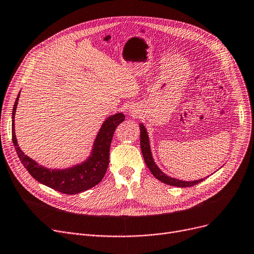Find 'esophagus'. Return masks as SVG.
Returning <instances> with one entry per match:
<instances>
[{"label": "esophagus", "instance_id": "obj_1", "mask_svg": "<svg viewBox=\"0 0 254 254\" xmlns=\"http://www.w3.org/2000/svg\"><path fill=\"white\" fill-rule=\"evenodd\" d=\"M130 113H131V114H136V113H134V112H133V111H131V112H130Z\"/></svg>", "mask_w": 254, "mask_h": 254}]
</instances>
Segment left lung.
Masks as SVG:
<instances>
[{
  "instance_id": "obj_1",
  "label": "left lung",
  "mask_w": 254,
  "mask_h": 254,
  "mask_svg": "<svg viewBox=\"0 0 254 254\" xmlns=\"http://www.w3.org/2000/svg\"><path fill=\"white\" fill-rule=\"evenodd\" d=\"M140 127V146L142 150L143 158H144V161L146 163V166L152 173L154 178L158 179L160 182L167 184L169 186H174V187H181V188H188V187L195 186L197 184L201 183L205 179H200V180H196V181H182L178 180L175 178H171V176L165 174L159 167L158 165L154 162L152 158V153H151V148H150V142H149V136L147 130L142 123L139 124Z\"/></svg>"
}]
</instances>
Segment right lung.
Returning a JSON list of instances; mask_svg holds the SVG:
<instances>
[{
    "label": "right lung",
    "instance_id": "right-lung-1",
    "mask_svg": "<svg viewBox=\"0 0 254 254\" xmlns=\"http://www.w3.org/2000/svg\"><path fill=\"white\" fill-rule=\"evenodd\" d=\"M20 91L12 110V142L17 156L28 172L40 184L64 194H78L89 190L100 183L109 166L110 145L114 131L125 120V114L118 112L105 119L93 141L90 154L81 163L68 168H48L28 157L20 149L15 136L14 118Z\"/></svg>",
    "mask_w": 254,
    "mask_h": 254
}]
</instances>
